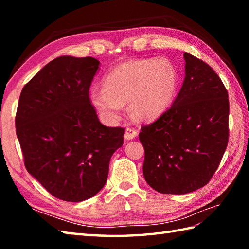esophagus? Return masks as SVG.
I'll return each instance as SVG.
<instances>
[{"label": "esophagus", "mask_w": 249, "mask_h": 249, "mask_svg": "<svg viewBox=\"0 0 249 249\" xmlns=\"http://www.w3.org/2000/svg\"><path fill=\"white\" fill-rule=\"evenodd\" d=\"M137 136V130L134 128H127L124 134V139L125 140H131L134 139L135 137Z\"/></svg>", "instance_id": "obj_1"}]
</instances>
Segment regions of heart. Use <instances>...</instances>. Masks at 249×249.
<instances>
[{
  "mask_svg": "<svg viewBox=\"0 0 249 249\" xmlns=\"http://www.w3.org/2000/svg\"><path fill=\"white\" fill-rule=\"evenodd\" d=\"M104 88L89 89V102L106 123L118 122L123 104L131 115L154 120L170 107L178 92L177 67L167 59L122 63L104 77Z\"/></svg>",
  "mask_w": 249,
  "mask_h": 249,
  "instance_id": "1",
  "label": "heart"
}]
</instances>
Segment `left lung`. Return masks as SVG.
<instances>
[{"label":"left lung","mask_w":249,"mask_h":249,"mask_svg":"<svg viewBox=\"0 0 249 249\" xmlns=\"http://www.w3.org/2000/svg\"><path fill=\"white\" fill-rule=\"evenodd\" d=\"M185 78L172 106L141 127L143 176L161 194L183 195L210 182L229 139L228 93L212 68L185 52Z\"/></svg>","instance_id":"obj_1"}]
</instances>
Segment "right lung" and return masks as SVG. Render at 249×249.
<instances>
[{
	"label": "right lung",
	"mask_w": 249,
	"mask_h": 249,
	"mask_svg": "<svg viewBox=\"0 0 249 249\" xmlns=\"http://www.w3.org/2000/svg\"><path fill=\"white\" fill-rule=\"evenodd\" d=\"M91 56L63 55L25 84L16 114V134L24 165L55 198L80 202L92 198L108 178L113 153L125 129L98 120L89 89L99 68Z\"/></svg>",
	"instance_id": "obj_1"
}]
</instances>
